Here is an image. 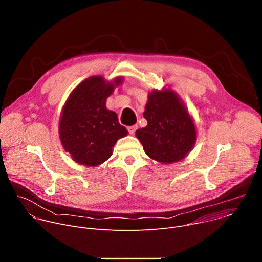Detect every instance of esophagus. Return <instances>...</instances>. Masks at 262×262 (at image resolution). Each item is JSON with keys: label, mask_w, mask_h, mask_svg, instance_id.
Wrapping results in <instances>:
<instances>
[{"label": "esophagus", "mask_w": 262, "mask_h": 262, "mask_svg": "<svg viewBox=\"0 0 262 262\" xmlns=\"http://www.w3.org/2000/svg\"><path fill=\"white\" fill-rule=\"evenodd\" d=\"M137 129H138V125H132V126H128V127H127V130H128V133H129L130 135H134Z\"/></svg>", "instance_id": "esophagus-1"}]
</instances>
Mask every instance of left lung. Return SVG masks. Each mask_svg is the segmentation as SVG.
I'll return each instance as SVG.
<instances>
[{"label":"left lung","instance_id":"left-lung-1","mask_svg":"<svg viewBox=\"0 0 262 262\" xmlns=\"http://www.w3.org/2000/svg\"><path fill=\"white\" fill-rule=\"evenodd\" d=\"M147 126L136 130L145 154L162 164L188 157L197 140V130L188 107L172 89H155L148 94L143 113Z\"/></svg>","mask_w":262,"mask_h":262}]
</instances>
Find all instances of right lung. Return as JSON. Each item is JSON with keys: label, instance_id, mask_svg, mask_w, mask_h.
Here are the masks:
<instances>
[{"label": "right lung", "instance_id": "right-lung-1", "mask_svg": "<svg viewBox=\"0 0 262 262\" xmlns=\"http://www.w3.org/2000/svg\"><path fill=\"white\" fill-rule=\"evenodd\" d=\"M123 83V77L106 81L101 76L81 82L69 94L59 121V137L71 159L87 167L104 163L116 142L128 132L117 114L106 108V98Z\"/></svg>", "mask_w": 262, "mask_h": 262}]
</instances>
